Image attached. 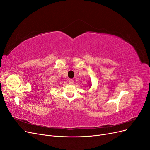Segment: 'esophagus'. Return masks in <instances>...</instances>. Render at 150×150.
I'll return each mask as SVG.
<instances>
[{"instance_id": "34e87169", "label": "esophagus", "mask_w": 150, "mask_h": 150, "mask_svg": "<svg viewBox=\"0 0 150 150\" xmlns=\"http://www.w3.org/2000/svg\"><path fill=\"white\" fill-rule=\"evenodd\" d=\"M68 82H69V84H73L74 81L72 80V79H69V81H68Z\"/></svg>"}]
</instances>
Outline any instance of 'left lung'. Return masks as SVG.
I'll return each instance as SVG.
<instances>
[{"mask_svg": "<svg viewBox=\"0 0 150 150\" xmlns=\"http://www.w3.org/2000/svg\"><path fill=\"white\" fill-rule=\"evenodd\" d=\"M89 87L91 88V83L89 82Z\"/></svg>", "mask_w": 150, "mask_h": 150, "instance_id": "left-lung-1", "label": "left lung"}]
</instances>
